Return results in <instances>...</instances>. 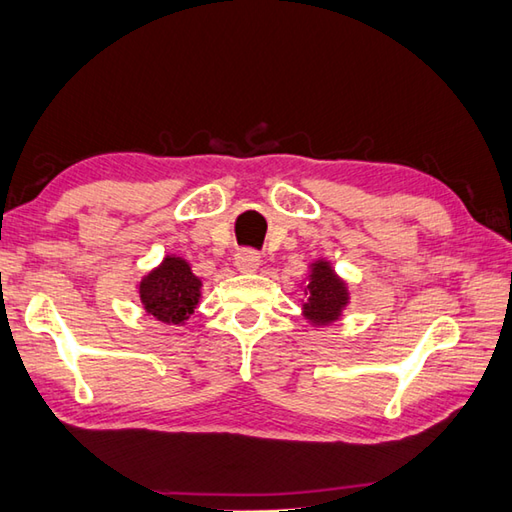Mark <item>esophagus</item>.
Listing matches in <instances>:
<instances>
[{
    "mask_svg": "<svg viewBox=\"0 0 512 512\" xmlns=\"http://www.w3.org/2000/svg\"><path fill=\"white\" fill-rule=\"evenodd\" d=\"M235 266L239 273H255L259 268V255L253 250H239L235 255Z\"/></svg>",
    "mask_w": 512,
    "mask_h": 512,
    "instance_id": "obj_1",
    "label": "esophagus"
}]
</instances>
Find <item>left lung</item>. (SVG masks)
Listing matches in <instances>:
<instances>
[{
	"mask_svg": "<svg viewBox=\"0 0 512 512\" xmlns=\"http://www.w3.org/2000/svg\"><path fill=\"white\" fill-rule=\"evenodd\" d=\"M300 286L304 288V300L300 302L302 318L315 329L338 322L351 302L347 280H342L333 264L324 257L313 259Z\"/></svg>",
	"mask_w": 512,
	"mask_h": 512,
	"instance_id": "1",
	"label": "left lung"
}]
</instances>
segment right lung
Instances as JSON below:
<instances>
[{
	"mask_svg": "<svg viewBox=\"0 0 512 512\" xmlns=\"http://www.w3.org/2000/svg\"><path fill=\"white\" fill-rule=\"evenodd\" d=\"M201 277L192 273L188 259L165 255L159 266L136 282V293L147 315L156 322L183 327L201 302Z\"/></svg>",
	"mask_w": 512,
	"mask_h": 512,
	"instance_id": "add662e5",
	"label": "right lung"
}]
</instances>
